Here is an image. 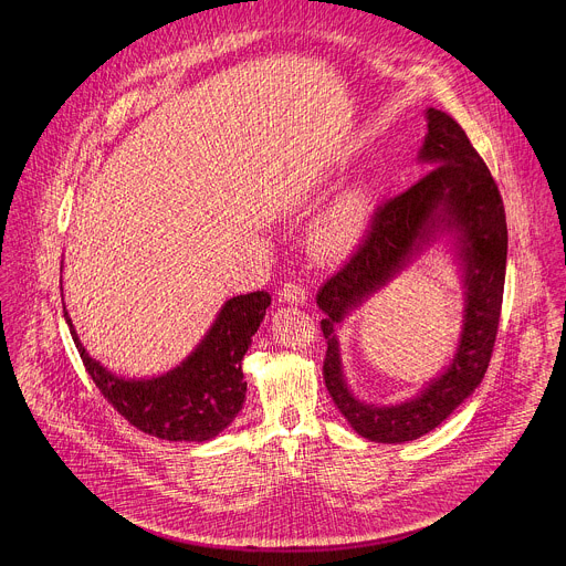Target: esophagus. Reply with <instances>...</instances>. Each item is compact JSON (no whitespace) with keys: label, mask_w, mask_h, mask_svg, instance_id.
Masks as SVG:
<instances>
[{"label":"esophagus","mask_w":566,"mask_h":566,"mask_svg":"<svg viewBox=\"0 0 566 566\" xmlns=\"http://www.w3.org/2000/svg\"><path fill=\"white\" fill-rule=\"evenodd\" d=\"M280 300L286 304H306V300H310V291L297 282H286L280 291Z\"/></svg>","instance_id":"esophagus-1"}]
</instances>
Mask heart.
I'll return each instance as SVG.
<instances>
[{
	"label": "heart",
	"instance_id": "1",
	"mask_svg": "<svg viewBox=\"0 0 566 566\" xmlns=\"http://www.w3.org/2000/svg\"><path fill=\"white\" fill-rule=\"evenodd\" d=\"M375 214V189L368 180H356L340 189L312 228V248L321 256H338L352 250L366 234Z\"/></svg>",
	"mask_w": 566,
	"mask_h": 566
}]
</instances>
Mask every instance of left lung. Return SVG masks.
<instances>
[{
	"label": "left lung",
	"instance_id": "left-lung-1",
	"mask_svg": "<svg viewBox=\"0 0 566 566\" xmlns=\"http://www.w3.org/2000/svg\"><path fill=\"white\" fill-rule=\"evenodd\" d=\"M424 117L427 135L418 163L431 169L418 185L384 205L366 241L316 297L325 314V386L358 436L386 444L427 436L476 390L490 364L503 302L507 228L499 187L465 130L447 113L427 108ZM440 235L450 237L467 289L457 352L441 375L410 400L361 402L346 386L335 327Z\"/></svg>",
	"mask_w": 566,
	"mask_h": 566
}]
</instances>
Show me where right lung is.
<instances>
[{
    "mask_svg": "<svg viewBox=\"0 0 566 566\" xmlns=\"http://www.w3.org/2000/svg\"><path fill=\"white\" fill-rule=\"evenodd\" d=\"M271 295L256 291L230 297L212 327L176 368L158 377H122L90 356L72 318L63 314L83 366L119 416L139 431L171 442H208L226 431L245 401L243 356L260 329Z\"/></svg>",
    "mask_w": 566,
    "mask_h": 566,
    "instance_id": "obj_1",
    "label": "right lung"
}]
</instances>
